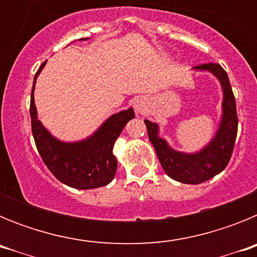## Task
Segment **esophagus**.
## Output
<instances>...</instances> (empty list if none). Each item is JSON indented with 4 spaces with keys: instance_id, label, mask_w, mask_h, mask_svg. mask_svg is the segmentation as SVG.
<instances>
[{
    "instance_id": "obj_1",
    "label": "esophagus",
    "mask_w": 257,
    "mask_h": 257,
    "mask_svg": "<svg viewBox=\"0 0 257 257\" xmlns=\"http://www.w3.org/2000/svg\"><path fill=\"white\" fill-rule=\"evenodd\" d=\"M145 101L144 100H142V99H138V100H136V103H135V109H136V112L138 113H142L143 110H144L145 109Z\"/></svg>"
}]
</instances>
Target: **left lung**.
Wrapping results in <instances>:
<instances>
[{
  "mask_svg": "<svg viewBox=\"0 0 257 257\" xmlns=\"http://www.w3.org/2000/svg\"><path fill=\"white\" fill-rule=\"evenodd\" d=\"M193 70L208 72L216 77L221 86V117L212 139L203 148L193 153L176 151L160 136V124L144 119L149 140L165 172L171 179L184 184L205 183L225 169L233 153L238 130L235 99L225 70L217 63L198 65Z\"/></svg>",
  "mask_w": 257,
  "mask_h": 257,
  "instance_id": "8db88e82",
  "label": "left lung"
}]
</instances>
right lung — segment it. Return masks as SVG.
Returning <instances> with one entry per match:
<instances>
[{
  "label": "right lung",
  "instance_id": "right-lung-1",
  "mask_svg": "<svg viewBox=\"0 0 257 257\" xmlns=\"http://www.w3.org/2000/svg\"><path fill=\"white\" fill-rule=\"evenodd\" d=\"M88 38H81L87 41ZM42 63L33 79L31 95L32 134L36 147L47 169L52 175L74 189H95L108 185L117 171V158L113 154V145L123 127L135 117L133 106L108 117L94 134L78 142H63L52 135L38 119L35 104V86Z\"/></svg>",
  "mask_w": 257,
  "mask_h": 257
}]
</instances>
